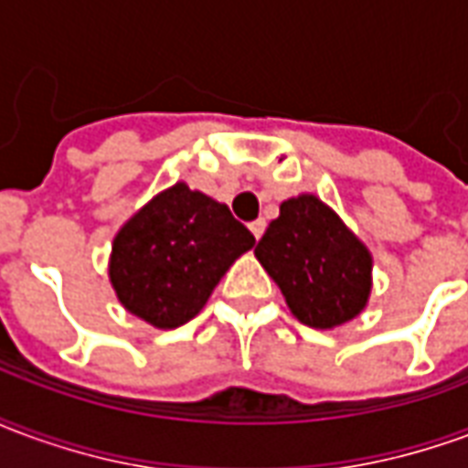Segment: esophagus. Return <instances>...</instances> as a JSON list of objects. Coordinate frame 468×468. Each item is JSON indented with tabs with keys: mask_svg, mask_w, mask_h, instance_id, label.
Segmentation results:
<instances>
[{
	"mask_svg": "<svg viewBox=\"0 0 468 468\" xmlns=\"http://www.w3.org/2000/svg\"><path fill=\"white\" fill-rule=\"evenodd\" d=\"M250 233L255 235V240H261V235L265 233V220H263V218H258V220H253V223H250Z\"/></svg>",
	"mask_w": 468,
	"mask_h": 468,
	"instance_id": "34e87169",
	"label": "esophagus"
}]
</instances>
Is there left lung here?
Here are the masks:
<instances>
[{
    "instance_id": "8db88e82",
    "label": "left lung",
    "mask_w": 468,
    "mask_h": 468,
    "mask_svg": "<svg viewBox=\"0 0 468 468\" xmlns=\"http://www.w3.org/2000/svg\"><path fill=\"white\" fill-rule=\"evenodd\" d=\"M301 324L331 331L363 314L373 288V255L331 205L314 193L281 203L255 248Z\"/></svg>"
}]
</instances>
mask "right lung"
I'll use <instances>...</instances> for the list:
<instances>
[{
	"instance_id": "add662e5",
	"label": "right lung",
	"mask_w": 468,
	"mask_h": 468,
	"mask_svg": "<svg viewBox=\"0 0 468 468\" xmlns=\"http://www.w3.org/2000/svg\"><path fill=\"white\" fill-rule=\"evenodd\" d=\"M255 238L228 205L175 183L117 230L110 283L127 314L160 331L193 321Z\"/></svg>"
}]
</instances>
